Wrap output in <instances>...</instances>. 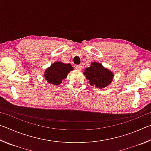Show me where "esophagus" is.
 <instances>
[{
    "label": "esophagus",
    "instance_id": "1",
    "mask_svg": "<svg viewBox=\"0 0 151 151\" xmlns=\"http://www.w3.org/2000/svg\"><path fill=\"white\" fill-rule=\"evenodd\" d=\"M75 68H76V69H77V70H81V69H82V66H81V65H76L75 66Z\"/></svg>",
    "mask_w": 151,
    "mask_h": 151
}]
</instances>
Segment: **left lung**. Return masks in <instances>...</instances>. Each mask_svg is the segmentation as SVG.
Returning <instances> with one entry per match:
<instances>
[{"label":"left lung","mask_w":151,"mask_h":151,"mask_svg":"<svg viewBox=\"0 0 151 151\" xmlns=\"http://www.w3.org/2000/svg\"><path fill=\"white\" fill-rule=\"evenodd\" d=\"M84 75L89 81L91 86L99 88H103L109 86L114 76L111 70L103 67L101 63L96 62L92 63L90 67L85 70Z\"/></svg>","instance_id":"obj_1"}]
</instances>
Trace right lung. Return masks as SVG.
Listing matches in <instances>:
<instances>
[{"label": "right lung", "instance_id": "obj_1", "mask_svg": "<svg viewBox=\"0 0 151 151\" xmlns=\"http://www.w3.org/2000/svg\"><path fill=\"white\" fill-rule=\"evenodd\" d=\"M73 70V68L69 63L55 62L47 68L44 76L48 83L55 85H59L63 79L66 78L70 71Z\"/></svg>", "mask_w": 151, "mask_h": 151}]
</instances>
